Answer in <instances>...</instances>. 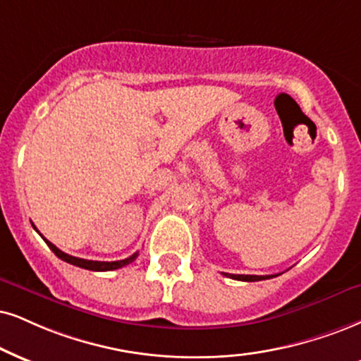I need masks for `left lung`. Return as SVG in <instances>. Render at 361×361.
<instances>
[{
  "label": "left lung",
  "mask_w": 361,
  "mask_h": 361,
  "mask_svg": "<svg viewBox=\"0 0 361 361\" xmlns=\"http://www.w3.org/2000/svg\"><path fill=\"white\" fill-rule=\"evenodd\" d=\"M224 276H228V278H233V279H238V281H262V279H269V278H274V276H255V274H229V273H224ZM278 276V274H276Z\"/></svg>",
  "instance_id": "8db88e82"
}]
</instances>
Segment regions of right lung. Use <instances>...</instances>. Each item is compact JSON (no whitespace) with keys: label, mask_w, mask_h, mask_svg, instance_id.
<instances>
[{"label":"right lung","mask_w":361,"mask_h":361,"mask_svg":"<svg viewBox=\"0 0 361 361\" xmlns=\"http://www.w3.org/2000/svg\"><path fill=\"white\" fill-rule=\"evenodd\" d=\"M33 228H35V226H33ZM39 235H42V234H39ZM42 238H43V235H42ZM44 243L48 244V247H50L51 251L55 252L58 257H60V259H63L65 262H70V264H73V266H78V268L90 269V271H114V269H118V268H122V266L130 264V262L135 261V257L139 256V252H135V255H132L130 257H127V259H122V261H112V262L88 261V259H82V257H75V256L66 255V252L60 251V249H58L53 243L48 241V239H44Z\"/></svg>","instance_id":"1"}]
</instances>
